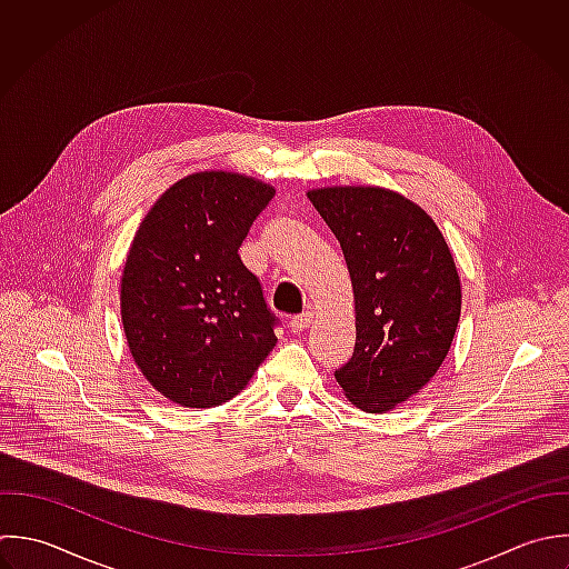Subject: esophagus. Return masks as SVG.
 Segmentation results:
<instances>
[{
	"mask_svg": "<svg viewBox=\"0 0 569 569\" xmlns=\"http://www.w3.org/2000/svg\"><path fill=\"white\" fill-rule=\"evenodd\" d=\"M312 319H315V315H312L310 310H308V312H303V315L292 317V321H290L292 332H303V330H308V328H310V323H312Z\"/></svg>",
	"mask_w": 569,
	"mask_h": 569,
	"instance_id": "obj_1",
	"label": "esophagus"
}]
</instances>
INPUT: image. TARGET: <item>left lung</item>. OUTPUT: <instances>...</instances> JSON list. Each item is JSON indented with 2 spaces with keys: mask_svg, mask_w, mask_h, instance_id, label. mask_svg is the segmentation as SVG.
I'll list each match as a JSON object with an SVG mask.
<instances>
[{
  "mask_svg": "<svg viewBox=\"0 0 569 569\" xmlns=\"http://www.w3.org/2000/svg\"><path fill=\"white\" fill-rule=\"evenodd\" d=\"M308 199L341 243L355 292L357 343L335 372L363 412L415 397L441 368L461 317V277L435 219L379 186H328Z\"/></svg>",
  "mask_w": 569,
  "mask_h": 569,
  "instance_id": "left-lung-1",
  "label": "left lung"
}]
</instances>
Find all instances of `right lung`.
Wrapping results in <instances>:
<instances>
[{"label":"right lung","instance_id":"right-lung-1","mask_svg":"<svg viewBox=\"0 0 569 569\" xmlns=\"http://www.w3.org/2000/svg\"><path fill=\"white\" fill-rule=\"evenodd\" d=\"M274 188L192 172L148 210L121 272V323L146 381L183 408L237 397L277 343L274 317L239 246Z\"/></svg>","mask_w":569,"mask_h":569}]
</instances>
